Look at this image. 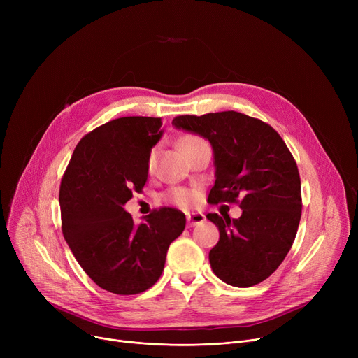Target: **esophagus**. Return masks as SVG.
<instances>
[{
  "instance_id": "obj_1",
  "label": "esophagus",
  "mask_w": 358,
  "mask_h": 358,
  "mask_svg": "<svg viewBox=\"0 0 358 358\" xmlns=\"http://www.w3.org/2000/svg\"><path fill=\"white\" fill-rule=\"evenodd\" d=\"M206 220V216L203 213H189L187 215V224H189V228L196 227V224H200Z\"/></svg>"
}]
</instances>
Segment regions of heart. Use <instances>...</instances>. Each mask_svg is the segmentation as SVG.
Returning <instances> with one entry per match:
<instances>
[{"label": "heart", "instance_id": "b5f03b06", "mask_svg": "<svg viewBox=\"0 0 358 358\" xmlns=\"http://www.w3.org/2000/svg\"><path fill=\"white\" fill-rule=\"evenodd\" d=\"M203 139H200V138H197L194 135H189V136H184L180 141V146L184 150L185 148H189V146H192L194 143H199ZM155 162H157V149H152V150H150L149 157H148V169H149V171H152L154 166H155ZM169 200H171L177 206H181V208H185V206H190V204L194 203L196 194L192 190L174 189L171 193H169Z\"/></svg>", "mask_w": 358, "mask_h": 358}]
</instances>
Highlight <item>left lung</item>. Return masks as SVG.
Wrapping results in <instances>:
<instances>
[{
	"mask_svg": "<svg viewBox=\"0 0 358 358\" xmlns=\"http://www.w3.org/2000/svg\"><path fill=\"white\" fill-rule=\"evenodd\" d=\"M173 124L213 148L216 180L208 201L242 209L238 219L206 216L220 234L209 252L213 273L235 287L261 283L286 258L302 215L299 169L289 148L270 124L238 111L177 116Z\"/></svg>",
	"mask_w": 358,
	"mask_h": 358,
	"instance_id": "obj_1",
	"label": "left lung"
}]
</instances>
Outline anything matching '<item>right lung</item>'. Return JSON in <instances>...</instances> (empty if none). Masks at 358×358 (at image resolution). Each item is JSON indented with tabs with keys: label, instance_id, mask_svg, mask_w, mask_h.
<instances>
[{
	"label": "right lung",
	"instance_id": "add662e5",
	"mask_svg": "<svg viewBox=\"0 0 358 358\" xmlns=\"http://www.w3.org/2000/svg\"><path fill=\"white\" fill-rule=\"evenodd\" d=\"M159 117L130 116L87 134L59 189L62 234L88 277L115 294H138L161 277L185 216L161 208L135 224L123 206L148 180V157L162 136Z\"/></svg>",
	"mask_w": 358,
	"mask_h": 358
}]
</instances>
